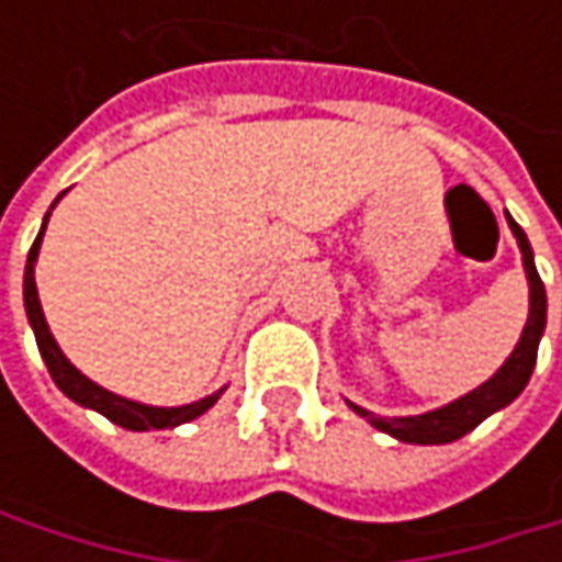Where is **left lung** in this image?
I'll return each mask as SVG.
<instances>
[{"label": "left lung", "instance_id": "8db88e82", "mask_svg": "<svg viewBox=\"0 0 562 562\" xmlns=\"http://www.w3.org/2000/svg\"><path fill=\"white\" fill-rule=\"evenodd\" d=\"M507 224L517 237V247H520V257H524V270H527V282H530V315H527V325H524V335L517 341V348L510 351L505 364L498 368V374L492 381H485L482 387H475L472 393H465L462 400L442 406V409H432V413H419V416H374L368 413L364 406H355L351 409L358 416H368L378 429L391 432L393 439L400 442H416V446H442V442H456L462 439L465 432H472L482 419H488L495 409L507 406L517 393L527 387L530 374H533V364H537V345H540V335L547 328V292H543V282L537 277V267H533V250L527 244V234L520 231V224H514V217L507 214Z\"/></svg>", "mask_w": 562, "mask_h": 562}]
</instances>
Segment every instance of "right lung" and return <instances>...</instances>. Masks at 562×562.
Instances as JSON below:
<instances>
[{"label": "right lung", "mask_w": 562, "mask_h": 562, "mask_svg": "<svg viewBox=\"0 0 562 562\" xmlns=\"http://www.w3.org/2000/svg\"><path fill=\"white\" fill-rule=\"evenodd\" d=\"M52 207H55V204H52ZM45 224H48V217H45ZM45 224H42V231H38V237H35V244H32V250H29V263H25V312H29V322H32V328H35L38 351H42V358H45V364H48V371H52V381L60 387V393L70 396V400L80 403V406H90V409L103 413L110 423H116V426H123V429H136V432H143V429H171V426H181V423L201 416L204 409H211V406L217 403V396L224 391L211 393V396H204V400H198V403H188V406H146V403H133V400H126V396H116V393L103 391L100 384H93L90 378H83V374L60 355L55 335H52V328H48V322H45V312H42V302H38V289H35V260H38V247H42Z\"/></svg>", "instance_id": "1"}]
</instances>
